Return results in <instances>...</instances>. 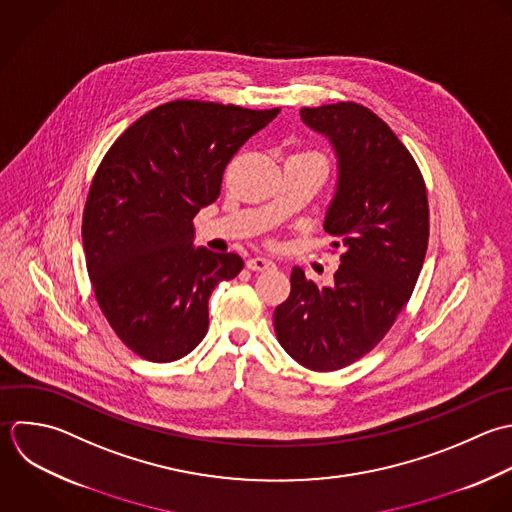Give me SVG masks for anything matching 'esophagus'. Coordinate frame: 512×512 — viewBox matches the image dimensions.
<instances>
[{
    "label": "esophagus",
    "mask_w": 512,
    "mask_h": 512,
    "mask_svg": "<svg viewBox=\"0 0 512 512\" xmlns=\"http://www.w3.org/2000/svg\"><path fill=\"white\" fill-rule=\"evenodd\" d=\"M247 267H249L251 271H267V269H273L275 263L269 261V259H265V257H251V259L247 261Z\"/></svg>",
    "instance_id": "1"
}]
</instances>
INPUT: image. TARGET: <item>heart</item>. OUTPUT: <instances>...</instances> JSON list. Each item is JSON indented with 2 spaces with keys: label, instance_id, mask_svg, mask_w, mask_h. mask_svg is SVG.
Returning <instances> with one entry per match:
<instances>
[{
  "label": "heart",
  "instance_id": "b5f03b06",
  "mask_svg": "<svg viewBox=\"0 0 512 512\" xmlns=\"http://www.w3.org/2000/svg\"><path fill=\"white\" fill-rule=\"evenodd\" d=\"M303 155H311V157H319V159H323V155L321 153H317V151H301Z\"/></svg>",
  "mask_w": 512,
  "mask_h": 512
}]
</instances>
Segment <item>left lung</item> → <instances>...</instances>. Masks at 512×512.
Listing matches in <instances>:
<instances>
[{
    "instance_id": "8db88e82",
    "label": "left lung",
    "mask_w": 512,
    "mask_h": 512,
    "mask_svg": "<svg viewBox=\"0 0 512 512\" xmlns=\"http://www.w3.org/2000/svg\"><path fill=\"white\" fill-rule=\"evenodd\" d=\"M301 119L329 137L339 159L323 227L339 239L341 265L333 287L293 267L291 293L273 323L299 365L329 373L373 351L409 303L429 245V199L417 161L369 107H303Z\"/></svg>"
}]
</instances>
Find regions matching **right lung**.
<instances>
[{
	"mask_svg": "<svg viewBox=\"0 0 512 512\" xmlns=\"http://www.w3.org/2000/svg\"><path fill=\"white\" fill-rule=\"evenodd\" d=\"M279 111L175 99L141 115L101 159L81 221L85 265L101 313L139 357L171 363L205 337L211 291L243 259L195 249L193 217Z\"/></svg>",
	"mask_w": 512,
	"mask_h": 512,
	"instance_id": "1",
	"label": "right lung"
}]
</instances>
